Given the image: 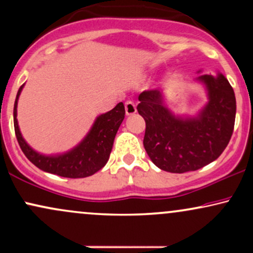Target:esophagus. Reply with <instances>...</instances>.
Masks as SVG:
<instances>
[{
  "label": "esophagus",
  "mask_w": 253,
  "mask_h": 253,
  "mask_svg": "<svg viewBox=\"0 0 253 253\" xmlns=\"http://www.w3.org/2000/svg\"><path fill=\"white\" fill-rule=\"evenodd\" d=\"M125 110H126L127 115H133L136 112L135 102L132 100H128L125 102Z\"/></svg>",
  "instance_id": "1"
}]
</instances>
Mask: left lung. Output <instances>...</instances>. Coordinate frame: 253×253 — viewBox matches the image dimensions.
Wrapping results in <instances>:
<instances>
[{
    "label": "left lung",
    "instance_id": "8db88e82",
    "mask_svg": "<svg viewBox=\"0 0 253 253\" xmlns=\"http://www.w3.org/2000/svg\"><path fill=\"white\" fill-rule=\"evenodd\" d=\"M210 102L195 119L175 118L164 107L159 90L139 95L136 109L146 123L144 147L159 169L173 173L201 169L226 149L236 121V96L226 77L203 75Z\"/></svg>",
    "mask_w": 253,
    "mask_h": 253
}]
</instances>
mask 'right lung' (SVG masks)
<instances>
[{
	"label": "right lung",
	"mask_w": 253,
	"mask_h": 253,
	"mask_svg": "<svg viewBox=\"0 0 253 253\" xmlns=\"http://www.w3.org/2000/svg\"><path fill=\"white\" fill-rule=\"evenodd\" d=\"M22 86H20L14 103V128L17 143L32 163L40 170L68 178H83L102 169L108 162L114 138L125 118L124 103H118L110 112L100 115L85 139L70 152L57 157H46L32 150L19 130L16 106Z\"/></svg>",
	"instance_id": "obj_1"
}]
</instances>
